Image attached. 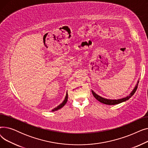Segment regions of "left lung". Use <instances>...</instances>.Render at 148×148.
<instances>
[{"mask_svg":"<svg viewBox=\"0 0 148 148\" xmlns=\"http://www.w3.org/2000/svg\"><path fill=\"white\" fill-rule=\"evenodd\" d=\"M139 82V80L137 81V84L136 85V86L134 87V88L133 89V90H132V92L130 93V94L129 95H128L127 97H125V98H121V99H107V98H104L103 97H100L99 95H98V94H97L96 93L93 91L92 90V93L93 95H94V97L98 100L99 101L100 103H103L104 104H107V105H115V104H119V103H121L122 102H124V101H127L128 99H129L132 96H133L134 93L136 92L137 89V86H138V83Z\"/></svg>","mask_w":148,"mask_h":148,"instance_id":"1","label":"left lung"}]
</instances>
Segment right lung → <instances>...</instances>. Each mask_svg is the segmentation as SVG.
Instances as JSON below:
<instances>
[{"instance_id":"1","label":"right lung","mask_w":148,"mask_h":148,"mask_svg":"<svg viewBox=\"0 0 148 148\" xmlns=\"http://www.w3.org/2000/svg\"><path fill=\"white\" fill-rule=\"evenodd\" d=\"M67 101H68V93L66 92V97H65V99L64 100V101L62 102L60 105H59L58 107H55L54 108H53V109L51 110V112H54V111H56V110H59V109H60V108H61L62 107H63L65 105V104L66 103V102H67Z\"/></svg>"}]
</instances>
